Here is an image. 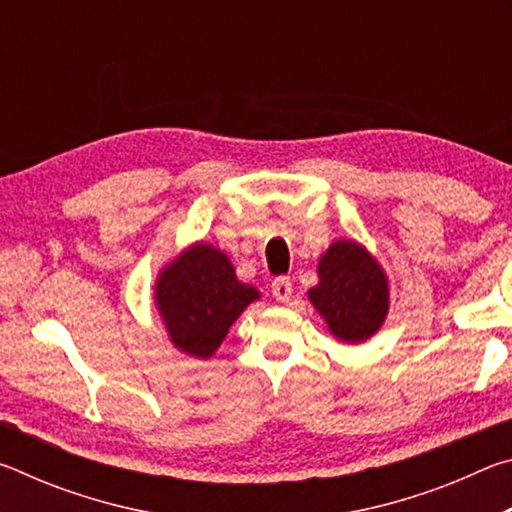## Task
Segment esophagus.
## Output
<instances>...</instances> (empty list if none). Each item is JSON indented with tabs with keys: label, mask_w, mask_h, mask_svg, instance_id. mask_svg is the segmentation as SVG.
<instances>
[{
	"label": "esophagus",
	"mask_w": 512,
	"mask_h": 512,
	"mask_svg": "<svg viewBox=\"0 0 512 512\" xmlns=\"http://www.w3.org/2000/svg\"><path fill=\"white\" fill-rule=\"evenodd\" d=\"M291 293H293V287L289 277H277V280H273V298L277 302H289Z\"/></svg>",
	"instance_id": "34e87169"
}]
</instances>
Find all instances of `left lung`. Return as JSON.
I'll use <instances>...</instances> for the list:
<instances>
[{"mask_svg":"<svg viewBox=\"0 0 512 512\" xmlns=\"http://www.w3.org/2000/svg\"><path fill=\"white\" fill-rule=\"evenodd\" d=\"M307 298L334 339L366 343L386 323L391 284L384 266L354 239H336L318 257V284Z\"/></svg>","mask_w":512,"mask_h":512,"instance_id":"obj_1","label":"left lung"}]
</instances>
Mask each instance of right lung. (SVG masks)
<instances>
[{
	"mask_svg": "<svg viewBox=\"0 0 512 512\" xmlns=\"http://www.w3.org/2000/svg\"><path fill=\"white\" fill-rule=\"evenodd\" d=\"M262 298L244 284L230 257L205 241L187 246L155 277L153 302L171 345L187 357L210 359L244 309Z\"/></svg>",
	"mask_w": 512,
	"mask_h": 512,
	"instance_id": "add662e5",
	"label": "right lung"
}]
</instances>
